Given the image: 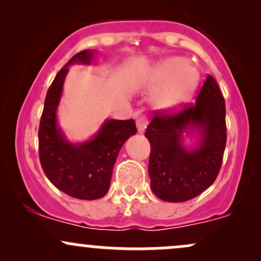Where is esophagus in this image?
<instances>
[{
	"mask_svg": "<svg viewBox=\"0 0 261 261\" xmlns=\"http://www.w3.org/2000/svg\"><path fill=\"white\" fill-rule=\"evenodd\" d=\"M147 125H148L147 117L139 116L138 118H137V128H138L139 133H143V132L145 130V128H147Z\"/></svg>",
	"mask_w": 261,
	"mask_h": 261,
	"instance_id": "1",
	"label": "esophagus"
}]
</instances>
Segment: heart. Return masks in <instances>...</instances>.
Masks as SVG:
<instances>
[{
  "instance_id": "obj_1",
  "label": "heart",
  "mask_w": 261,
  "mask_h": 261,
  "mask_svg": "<svg viewBox=\"0 0 261 261\" xmlns=\"http://www.w3.org/2000/svg\"><path fill=\"white\" fill-rule=\"evenodd\" d=\"M198 81V69L181 58L163 61L150 75V87L159 89L154 103L162 109L180 107L197 88Z\"/></svg>"
}]
</instances>
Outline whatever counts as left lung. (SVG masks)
Instances as JSON below:
<instances>
[{
    "mask_svg": "<svg viewBox=\"0 0 261 261\" xmlns=\"http://www.w3.org/2000/svg\"><path fill=\"white\" fill-rule=\"evenodd\" d=\"M145 130L150 143L148 172L154 194L164 201L195 198L217 179L226 144L225 102L217 81L208 75L195 103L179 112L154 111ZM198 132L197 147L187 150L182 133Z\"/></svg>",
    "mask_w": 261,
    "mask_h": 261,
    "instance_id": "8db88e82",
    "label": "left lung"
}]
</instances>
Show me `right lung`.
I'll return each instance as SVG.
<instances>
[{
	"instance_id": "1",
	"label": "right lung",
	"mask_w": 261,
	"mask_h": 261,
	"mask_svg": "<svg viewBox=\"0 0 261 261\" xmlns=\"http://www.w3.org/2000/svg\"><path fill=\"white\" fill-rule=\"evenodd\" d=\"M93 55L87 49L77 53L58 72L47 91L38 129V153L44 174L61 192L83 200L107 194L120 148L137 133L133 119H107L91 141L73 144L58 127L57 107L69 66L89 64Z\"/></svg>"
}]
</instances>
